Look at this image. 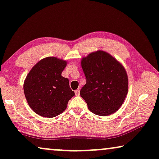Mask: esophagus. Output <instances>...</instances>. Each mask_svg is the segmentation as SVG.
I'll return each mask as SVG.
<instances>
[{
    "instance_id": "obj_1",
    "label": "esophagus",
    "mask_w": 159,
    "mask_h": 159,
    "mask_svg": "<svg viewBox=\"0 0 159 159\" xmlns=\"http://www.w3.org/2000/svg\"><path fill=\"white\" fill-rule=\"evenodd\" d=\"M75 95H79V94H80V90H79V89H76V90L75 91Z\"/></svg>"
}]
</instances>
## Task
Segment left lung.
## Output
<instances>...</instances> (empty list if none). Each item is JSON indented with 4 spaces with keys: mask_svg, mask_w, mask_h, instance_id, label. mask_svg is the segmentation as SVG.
Returning a JSON list of instances; mask_svg holds the SVG:
<instances>
[{
    "mask_svg": "<svg viewBox=\"0 0 159 159\" xmlns=\"http://www.w3.org/2000/svg\"><path fill=\"white\" fill-rule=\"evenodd\" d=\"M86 84L80 94L92 112L101 116L116 112L128 92V78L124 66L104 51L90 53L81 61Z\"/></svg>",
    "mask_w": 159,
    "mask_h": 159,
    "instance_id": "obj_1",
    "label": "left lung"
}]
</instances>
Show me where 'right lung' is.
Returning <instances> with one entry per match:
<instances>
[{
    "mask_svg": "<svg viewBox=\"0 0 159 159\" xmlns=\"http://www.w3.org/2000/svg\"><path fill=\"white\" fill-rule=\"evenodd\" d=\"M66 62L48 57L38 62L29 72L24 91L32 110L41 116L53 118L64 112L75 95L69 79L61 75Z\"/></svg>",
    "mask_w": 159,
    "mask_h": 159,
    "instance_id": "1",
    "label": "right lung"
}]
</instances>
